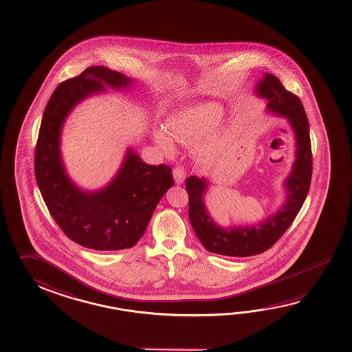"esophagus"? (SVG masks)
Returning <instances> with one entry per match:
<instances>
[{"instance_id": "esophagus-1", "label": "esophagus", "mask_w": 352, "mask_h": 352, "mask_svg": "<svg viewBox=\"0 0 352 352\" xmlns=\"http://www.w3.org/2000/svg\"><path fill=\"white\" fill-rule=\"evenodd\" d=\"M186 172L183 166H177L173 169V178L177 184H182L186 180Z\"/></svg>"}]
</instances>
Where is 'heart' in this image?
<instances>
[{"label": "heart", "mask_w": 352, "mask_h": 352, "mask_svg": "<svg viewBox=\"0 0 352 352\" xmlns=\"http://www.w3.org/2000/svg\"><path fill=\"white\" fill-rule=\"evenodd\" d=\"M224 109L218 103H206L200 106L189 107L173 114L168 120L166 131L155 128L153 138L166 153L174 152V142L183 146H199L198 155L200 160H212L218 157L224 140L219 135H212L215 128L223 118Z\"/></svg>", "instance_id": "heart-1"}]
</instances>
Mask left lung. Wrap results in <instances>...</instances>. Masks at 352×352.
I'll return each mask as SVG.
<instances>
[{
  "mask_svg": "<svg viewBox=\"0 0 352 352\" xmlns=\"http://www.w3.org/2000/svg\"><path fill=\"white\" fill-rule=\"evenodd\" d=\"M255 93L267 100L266 111L285 118L295 138V160L284 180L285 201L267 218L252 226H220L206 209L208 178L192 175L186 179L189 195V220L200 243L208 252L226 256H252L270 249L292 226L305 201L312 173L310 128L305 109L295 94L286 91L278 77L264 74Z\"/></svg>",
  "mask_w": 352,
  "mask_h": 352,
  "instance_id": "left-lung-1",
  "label": "left lung"
}]
</instances>
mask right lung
Masks as SVG:
<instances>
[{
    "instance_id": "1",
    "label": "right lung",
    "mask_w": 352,
    "mask_h": 352,
    "mask_svg": "<svg viewBox=\"0 0 352 352\" xmlns=\"http://www.w3.org/2000/svg\"><path fill=\"white\" fill-rule=\"evenodd\" d=\"M134 83V78L106 67H88L54 89L41 122L34 173L42 198L67 236L94 250L135 245L162 197L174 186L170 166L146 164L132 146L117 174L100 189L86 190L67 173L60 135L69 113L82 100L107 92L106 87L126 91Z\"/></svg>"
}]
</instances>
